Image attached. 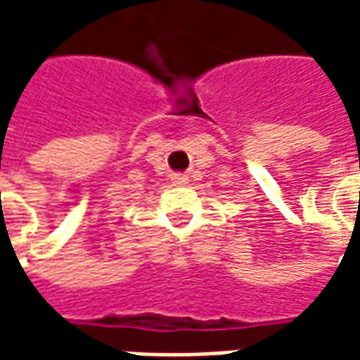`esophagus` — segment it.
Segmentation results:
<instances>
[{
	"label": "esophagus",
	"instance_id": "34e87169",
	"mask_svg": "<svg viewBox=\"0 0 360 360\" xmlns=\"http://www.w3.org/2000/svg\"><path fill=\"white\" fill-rule=\"evenodd\" d=\"M172 181L175 187H183V185H187L188 183V177L185 175V173H173Z\"/></svg>",
	"mask_w": 360,
	"mask_h": 360
}]
</instances>
